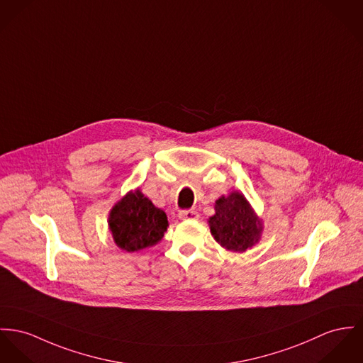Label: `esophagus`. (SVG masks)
<instances>
[{
  "label": "esophagus",
  "instance_id": "34e87169",
  "mask_svg": "<svg viewBox=\"0 0 363 363\" xmlns=\"http://www.w3.org/2000/svg\"><path fill=\"white\" fill-rule=\"evenodd\" d=\"M178 216L184 221H192V220H197L199 218V213L195 211V210H184Z\"/></svg>",
  "mask_w": 363,
  "mask_h": 363
}]
</instances>
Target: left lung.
Here are the masks:
<instances>
[{"label":"left lung","instance_id":"1","mask_svg":"<svg viewBox=\"0 0 363 363\" xmlns=\"http://www.w3.org/2000/svg\"><path fill=\"white\" fill-rule=\"evenodd\" d=\"M214 210L208 226L216 242L225 250L245 252L259 242L264 223L242 192L233 191L218 197Z\"/></svg>","mask_w":363,"mask_h":363}]
</instances>
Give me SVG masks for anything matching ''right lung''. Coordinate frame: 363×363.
<instances>
[{"label": "right lung", "mask_w": 363, "mask_h": 363, "mask_svg": "<svg viewBox=\"0 0 363 363\" xmlns=\"http://www.w3.org/2000/svg\"><path fill=\"white\" fill-rule=\"evenodd\" d=\"M108 225L116 246L134 252L157 245L167 230L168 220L162 208L135 189L113 206Z\"/></svg>", "instance_id": "obj_1"}]
</instances>
